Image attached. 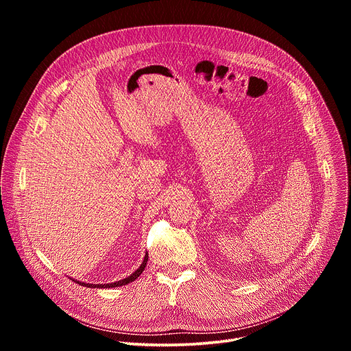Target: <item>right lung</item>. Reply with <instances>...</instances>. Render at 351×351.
Segmentation results:
<instances>
[{
	"mask_svg": "<svg viewBox=\"0 0 351 351\" xmlns=\"http://www.w3.org/2000/svg\"><path fill=\"white\" fill-rule=\"evenodd\" d=\"M147 261H148V253H145V256H144V260H143V263H141V265L132 274V275H129L128 278H125V279H121V280H117V282H111V283H101V285H93V283H86V282H79V280H75L73 278H69V279H72L73 282H76L77 285H80V286H84V287H90V289H94V287H97V289H111V287H119V286H123V285H128V283H130V282H133V280H136L140 275H141V272L144 271V268H145V265H147Z\"/></svg>",
	"mask_w": 351,
	"mask_h": 351,
	"instance_id": "add662e5",
	"label": "right lung"
}]
</instances>
